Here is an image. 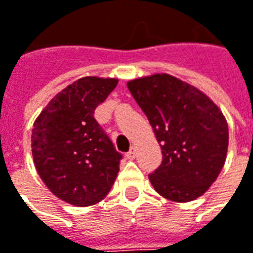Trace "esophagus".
<instances>
[{
	"label": "esophagus",
	"mask_w": 253,
	"mask_h": 253,
	"mask_svg": "<svg viewBox=\"0 0 253 253\" xmlns=\"http://www.w3.org/2000/svg\"><path fill=\"white\" fill-rule=\"evenodd\" d=\"M135 155H136V149L132 146L131 149H129V152L126 153V158H128V159H133V158H135Z\"/></svg>",
	"instance_id": "esophagus-1"
}]
</instances>
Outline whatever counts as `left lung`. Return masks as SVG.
<instances>
[{"label":"left lung","instance_id":"obj_1","mask_svg":"<svg viewBox=\"0 0 253 253\" xmlns=\"http://www.w3.org/2000/svg\"><path fill=\"white\" fill-rule=\"evenodd\" d=\"M126 85L161 143L163 161L149 174L153 189L177 203L203 196L227 158L228 124L221 110L199 88L170 74H152Z\"/></svg>","mask_w":253,"mask_h":253}]
</instances>
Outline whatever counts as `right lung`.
<instances>
[{
	"instance_id": "right-lung-1",
	"label": "right lung",
	"mask_w": 253,
	"mask_h": 253,
	"mask_svg": "<svg viewBox=\"0 0 253 253\" xmlns=\"http://www.w3.org/2000/svg\"><path fill=\"white\" fill-rule=\"evenodd\" d=\"M117 84V79H79L56 94L34 124L35 168L46 187L69 204L101 201L120 171L122 155L94 118Z\"/></svg>"
}]
</instances>
